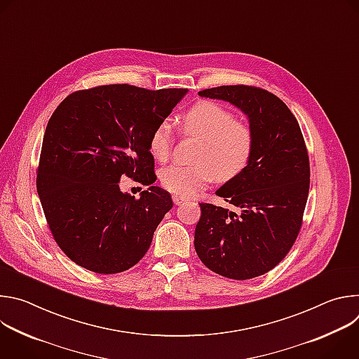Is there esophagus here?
Segmentation results:
<instances>
[{"mask_svg":"<svg viewBox=\"0 0 359 359\" xmlns=\"http://www.w3.org/2000/svg\"><path fill=\"white\" fill-rule=\"evenodd\" d=\"M172 200H173V203L176 204V206H179V204H182L183 201H186V197H182V196H177V194H175V196L172 197Z\"/></svg>","mask_w":359,"mask_h":359,"instance_id":"34e87169","label":"esophagus"}]
</instances>
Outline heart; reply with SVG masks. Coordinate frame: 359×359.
Segmentation results:
<instances>
[{
  "label": "heart",
  "mask_w": 359,
  "mask_h": 359,
  "mask_svg": "<svg viewBox=\"0 0 359 359\" xmlns=\"http://www.w3.org/2000/svg\"><path fill=\"white\" fill-rule=\"evenodd\" d=\"M186 136L200 139L193 165H172L161 172V184L168 191L189 197L206 187L215 179L230 182L248 166L254 147L250 125L237 121L234 114L213 100H200L182 118ZM175 132L168 121L153 129L149 150L156 161L166 162L173 151Z\"/></svg>",
  "instance_id": "heart-1"
}]
</instances>
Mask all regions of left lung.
I'll return each instance as SVG.
<instances>
[{
	"label": "left lung",
	"mask_w": 359,
	"mask_h": 359,
	"mask_svg": "<svg viewBox=\"0 0 359 359\" xmlns=\"http://www.w3.org/2000/svg\"><path fill=\"white\" fill-rule=\"evenodd\" d=\"M240 108L254 133L244 172L216 194L229 210L200 203L194 248L201 263L231 280L273 270L294 245L310 190V158L299 125L274 93L252 85H222L198 92Z\"/></svg>",
	"instance_id": "left-lung-1"
}]
</instances>
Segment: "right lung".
Returning a JSON list of instances; mask_svg holds the SVG:
<instances>
[{
    "label": "right lung",
    "mask_w": 359,
    "mask_h": 359,
    "mask_svg": "<svg viewBox=\"0 0 359 359\" xmlns=\"http://www.w3.org/2000/svg\"><path fill=\"white\" fill-rule=\"evenodd\" d=\"M187 92L129 83L68 95L45 129L36 190L50 234L78 266L116 274L137 264L172 209L156 182L150 135ZM126 175L150 185L139 199L118 189Z\"/></svg>",
    "instance_id": "right-lung-1"
}]
</instances>
